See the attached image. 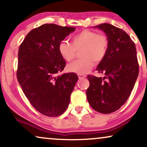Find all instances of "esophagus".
Returning a JSON list of instances; mask_svg holds the SVG:
<instances>
[{"instance_id": "34e87169", "label": "esophagus", "mask_w": 147, "mask_h": 147, "mask_svg": "<svg viewBox=\"0 0 147 147\" xmlns=\"http://www.w3.org/2000/svg\"><path fill=\"white\" fill-rule=\"evenodd\" d=\"M78 78H79V79H82V78H84L86 77L84 75H82V74H78Z\"/></svg>"}]
</instances>
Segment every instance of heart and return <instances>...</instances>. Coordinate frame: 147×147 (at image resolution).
Returning a JSON list of instances; mask_svg holds the SVG:
<instances>
[{
	"label": "heart",
	"mask_w": 147,
	"mask_h": 147,
	"mask_svg": "<svg viewBox=\"0 0 147 147\" xmlns=\"http://www.w3.org/2000/svg\"><path fill=\"white\" fill-rule=\"evenodd\" d=\"M81 49L83 58L71 62L67 69L71 73L84 75L94 67V60L99 62L105 57L108 49V38L96 31L84 29L71 37V43L63 40L58 46L60 55L67 61H71L76 51Z\"/></svg>",
	"instance_id": "heart-1"
}]
</instances>
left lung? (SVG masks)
Segmentation results:
<instances>
[{
    "mask_svg": "<svg viewBox=\"0 0 147 147\" xmlns=\"http://www.w3.org/2000/svg\"><path fill=\"white\" fill-rule=\"evenodd\" d=\"M94 27L103 31L108 40L107 53L96 68L105 76H88L86 95L94 110L110 114L124 105L133 90L139 72L136 49L130 36L120 28L108 23Z\"/></svg>",
    "mask_w": 147,
    "mask_h": 147,
    "instance_id": "1",
    "label": "left lung"
}]
</instances>
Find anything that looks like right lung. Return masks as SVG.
Masks as SVG:
<instances>
[{"mask_svg":"<svg viewBox=\"0 0 147 147\" xmlns=\"http://www.w3.org/2000/svg\"><path fill=\"white\" fill-rule=\"evenodd\" d=\"M75 30L44 24L31 30L19 47L18 82L31 105L43 115L60 116L69 106L78 76L74 73L58 75L65 66L58 46Z\"/></svg>","mask_w":147,"mask_h":147,"instance_id":"right-lung-1","label":"right lung"}]
</instances>
